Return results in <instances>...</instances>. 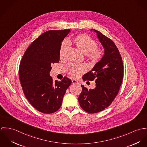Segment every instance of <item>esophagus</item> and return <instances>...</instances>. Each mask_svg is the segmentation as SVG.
I'll return each mask as SVG.
<instances>
[{
  "instance_id": "esophagus-1",
  "label": "esophagus",
  "mask_w": 147,
  "mask_h": 147,
  "mask_svg": "<svg viewBox=\"0 0 147 147\" xmlns=\"http://www.w3.org/2000/svg\"><path fill=\"white\" fill-rule=\"evenodd\" d=\"M72 84H80V83H79V82L77 81H76V80H72Z\"/></svg>"
}]
</instances>
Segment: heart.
Masks as SVG:
<instances>
[{
    "mask_svg": "<svg viewBox=\"0 0 147 147\" xmlns=\"http://www.w3.org/2000/svg\"><path fill=\"white\" fill-rule=\"evenodd\" d=\"M73 45L84 54H86L88 59L91 63L95 64L100 62L104 56V51L98 48V43L90 36L81 34L72 40ZM69 41H64L62 43L59 49V57L63 59L65 56ZM68 74L73 78H78L82 74L87 70V67L85 64L76 65L70 64L67 66Z\"/></svg>",
    "mask_w": 147,
    "mask_h": 147,
    "instance_id": "heart-1",
    "label": "heart"
}]
</instances>
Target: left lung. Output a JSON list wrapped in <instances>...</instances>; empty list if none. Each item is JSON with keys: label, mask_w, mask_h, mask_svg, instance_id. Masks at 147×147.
Masks as SVG:
<instances>
[{"label": "left lung", "mask_w": 147, "mask_h": 147, "mask_svg": "<svg viewBox=\"0 0 147 147\" xmlns=\"http://www.w3.org/2000/svg\"><path fill=\"white\" fill-rule=\"evenodd\" d=\"M98 38L104 48L101 60L84 74L82 79L87 83L95 81L96 87L88 89L83 85L78 101L82 108L89 113H96L108 107L117 96L123 77V64L121 54L114 42L101 33Z\"/></svg>", "instance_id": "left-lung-1"}]
</instances>
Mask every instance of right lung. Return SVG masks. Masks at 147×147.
I'll return each mask as SVG.
<instances>
[{
  "label": "right lung",
  "instance_id": "obj_1",
  "mask_svg": "<svg viewBox=\"0 0 147 147\" xmlns=\"http://www.w3.org/2000/svg\"><path fill=\"white\" fill-rule=\"evenodd\" d=\"M70 29L49 30L42 34L25 52L19 66V78L24 94L37 111L53 113L61 106L71 81L64 77L53 82L49 76L53 64L60 60L59 49Z\"/></svg>",
  "mask_w": 147,
  "mask_h": 147
}]
</instances>
